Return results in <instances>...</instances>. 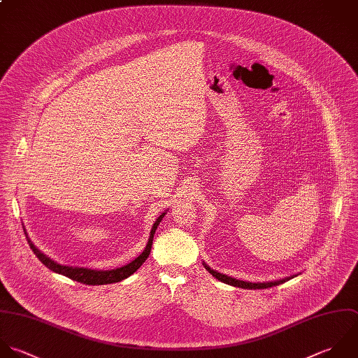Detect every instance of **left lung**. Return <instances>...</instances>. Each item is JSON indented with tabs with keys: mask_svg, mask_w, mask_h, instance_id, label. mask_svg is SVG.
Returning <instances> with one entry per match:
<instances>
[{
	"mask_svg": "<svg viewBox=\"0 0 358 358\" xmlns=\"http://www.w3.org/2000/svg\"><path fill=\"white\" fill-rule=\"evenodd\" d=\"M205 268L209 271V273L212 276H215L216 279H219L220 282L226 283V285H230V286H236V287H240V289H268V287H273V286H278V285H282L287 280H290V278H286V279H282V280H276V282H268V283H250V282H243V280H237V279H233L230 276H226V275H222L219 272H215L213 269H210L208 265H205Z\"/></svg>",
	"mask_w": 358,
	"mask_h": 358,
	"instance_id": "1",
	"label": "left lung"
}]
</instances>
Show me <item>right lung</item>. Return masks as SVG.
<instances>
[{
    "instance_id": "1",
    "label": "right lung",
    "mask_w": 358,
    "mask_h": 358,
    "mask_svg": "<svg viewBox=\"0 0 358 358\" xmlns=\"http://www.w3.org/2000/svg\"><path fill=\"white\" fill-rule=\"evenodd\" d=\"M166 213H162L156 223L153 224L152 227V231H150V237H149V241H148V245L145 248V251L136 258L134 259L131 264L122 266V268H118V269H113V271H94V269H86V268H72V266H62V265H58L57 262L51 261L50 258H47L44 254H41L31 243L30 240L27 238V243L33 251V254L38 258V261L45 266L48 268L50 271L55 272V273H59V275H64L72 280H76L79 283H83V285H89V286H96V285H110V283H117V282H121L124 279H127L128 276H131L134 272H136L141 265L148 259L149 254H150V250H152V244H153V234L159 226V223L163 220ZM26 234V233H24Z\"/></svg>"
}]
</instances>
